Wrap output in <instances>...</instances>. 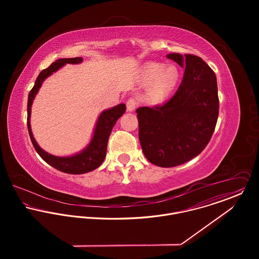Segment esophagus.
<instances>
[{
  "label": "esophagus",
  "mask_w": 259,
  "mask_h": 259,
  "mask_svg": "<svg viewBox=\"0 0 259 259\" xmlns=\"http://www.w3.org/2000/svg\"><path fill=\"white\" fill-rule=\"evenodd\" d=\"M138 107V102L135 99H130L126 102V109L128 111H134Z\"/></svg>",
  "instance_id": "1"
}]
</instances>
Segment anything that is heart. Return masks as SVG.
Returning <instances> with one entry per match:
<instances>
[{
  "label": "heart",
  "instance_id": "b5f03b06",
  "mask_svg": "<svg viewBox=\"0 0 259 259\" xmlns=\"http://www.w3.org/2000/svg\"><path fill=\"white\" fill-rule=\"evenodd\" d=\"M180 73L175 66L163 68V65L150 63L146 67V77L152 80L149 89L150 97L157 102L163 101L178 83Z\"/></svg>",
  "mask_w": 259,
  "mask_h": 259
}]
</instances>
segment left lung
Returning <instances> with one entry per match:
<instances>
[{
	"label": "left lung",
	"instance_id": "left-lung-1",
	"mask_svg": "<svg viewBox=\"0 0 259 259\" xmlns=\"http://www.w3.org/2000/svg\"><path fill=\"white\" fill-rule=\"evenodd\" d=\"M185 74L174 97L161 106L137 110L139 138L148 161L161 167L183 164L209 143L220 110L214 72L201 58L169 54Z\"/></svg>",
	"mask_w": 259,
	"mask_h": 259
}]
</instances>
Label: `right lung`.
<instances>
[{"label":"right lung","mask_w":259,"mask_h":259,"mask_svg":"<svg viewBox=\"0 0 259 259\" xmlns=\"http://www.w3.org/2000/svg\"><path fill=\"white\" fill-rule=\"evenodd\" d=\"M82 62V58H71V59H60L57 60L55 63H53L49 68L42 70L39 74L37 75L36 82L34 88L31 90L29 94L28 99V118H27V124L29 130V135L31 138V141L33 143V146L37 150L39 156L50 165L57 168L60 171L71 174V175H81L89 171H92L96 168H98L104 161L106 154H107V147H108V141L111 135V130L113 125L115 124L116 120L124 113L125 111V105L120 104L115 106L114 108L104 111L99 116L98 122L96 124L95 133L93 136V139L90 143V145L84 148L79 153H76L72 156H55L48 152H46L44 149L38 147L37 142L35 141L32 130H31V108L33 101L38 92V89L40 88L42 81L45 78H47L49 75L57 72L59 69H61L66 64H79Z\"/></svg>","instance_id":"add662e5"}]
</instances>
